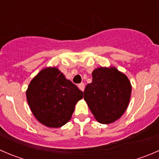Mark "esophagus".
<instances>
[{
  "label": "esophagus",
  "mask_w": 159,
  "mask_h": 159,
  "mask_svg": "<svg viewBox=\"0 0 159 159\" xmlns=\"http://www.w3.org/2000/svg\"><path fill=\"white\" fill-rule=\"evenodd\" d=\"M78 89L81 90V91H83L84 90V83H81V84H78Z\"/></svg>",
  "instance_id": "esophagus-1"
}]
</instances>
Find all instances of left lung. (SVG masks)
Listing matches in <instances>:
<instances>
[{
    "label": "left lung",
    "instance_id": "8db88e82",
    "mask_svg": "<svg viewBox=\"0 0 159 159\" xmlns=\"http://www.w3.org/2000/svg\"><path fill=\"white\" fill-rule=\"evenodd\" d=\"M131 84L125 74L115 67H101L92 72V82L84 91V99L94 118L110 124L122 116L129 106Z\"/></svg>",
    "mask_w": 159,
    "mask_h": 159
}]
</instances>
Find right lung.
<instances>
[{
    "label": "right lung",
    "mask_w": 159,
    "mask_h": 159,
    "mask_svg": "<svg viewBox=\"0 0 159 159\" xmlns=\"http://www.w3.org/2000/svg\"><path fill=\"white\" fill-rule=\"evenodd\" d=\"M27 100L39 122L60 128L68 122L83 92L57 68L42 69L30 82Z\"/></svg>",
    "instance_id": "1"
}]
</instances>
